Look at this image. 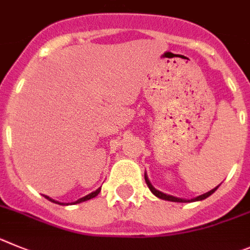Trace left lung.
<instances>
[{"label":"left lung","instance_id":"left-lung-1","mask_svg":"<svg viewBox=\"0 0 250 250\" xmlns=\"http://www.w3.org/2000/svg\"><path fill=\"white\" fill-rule=\"evenodd\" d=\"M145 179H146V183H147L148 188H149V190L153 193V194L156 195L157 198H159V199H163V201H168V202H177V203H190V202L203 201V199L208 198L209 195H212L213 193H214L215 190L218 189V187L220 186V184H219V186H217V187H215V188H213L212 190H209V192L204 193V194H202V195H198V197H195V198H192V199H184V198L174 197V195L167 194V193H163V192H161V190L156 189V188H154V187L152 186V183H150L149 179H148L147 173H145Z\"/></svg>","mask_w":250,"mask_h":250}]
</instances>
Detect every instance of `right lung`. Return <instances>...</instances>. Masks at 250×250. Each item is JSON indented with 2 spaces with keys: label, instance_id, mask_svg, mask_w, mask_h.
I'll return each instance as SVG.
<instances>
[{
  "label": "right lung",
  "instance_id": "obj_1",
  "mask_svg": "<svg viewBox=\"0 0 250 250\" xmlns=\"http://www.w3.org/2000/svg\"><path fill=\"white\" fill-rule=\"evenodd\" d=\"M100 192H101V188H98L97 190H94V192L89 193V194H87L86 197L80 198V199H78V201H76V202H72L71 204H77V203H82V202H86V201H88V199H92V198L97 197V195L100 194ZM43 197L46 198V199H48V201L53 202V203H56V204H69V203H61V202H58V201H55V199H52V198H51V197H48V195H44V194H43Z\"/></svg>",
  "mask_w": 250,
  "mask_h": 250
}]
</instances>
